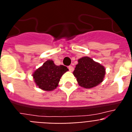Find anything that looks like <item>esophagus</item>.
I'll return each instance as SVG.
<instances>
[{
    "instance_id": "1",
    "label": "esophagus",
    "mask_w": 132,
    "mask_h": 132,
    "mask_svg": "<svg viewBox=\"0 0 132 132\" xmlns=\"http://www.w3.org/2000/svg\"><path fill=\"white\" fill-rule=\"evenodd\" d=\"M68 69H69V70L70 72H72L74 70V67L72 66H68Z\"/></svg>"
}]
</instances>
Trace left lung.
<instances>
[{"instance_id":"obj_1","label":"left lung","mask_w":132,"mask_h":132,"mask_svg":"<svg viewBox=\"0 0 132 132\" xmlns=\"http://www.w3.org/2000/svg\"><path fill=\"white\" fill-rule=\"evenodd\" d=\"M78 62L73 75L80 87L93 88L103 80L105 75L104 66L88 57H82Z\"/></svg>"}]
</instances>
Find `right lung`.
I'll return each instance as SVG.
<instances>
[{
  "mask_svg": "<svg viewBox=\"0 0 132 132\" xmlns=\"http://www.w3.org/2000/svg\"><path fill=\"white\" fill-rule=\"evenodd\" d=\"M68 70L66 66H56L52 60H49L34 72L33 77L39 88L50 91L57 87L61 76Z\"/></svg>",
  "mask_w": 132,
  "mask_h": 132,
  "instance_id": "right-lung-1",
  "label": "right lung"
}]
</instances>
